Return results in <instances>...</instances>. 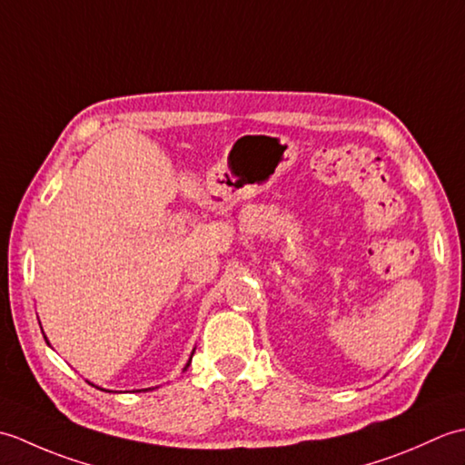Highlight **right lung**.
Returning a JSON list of instances; mask_svg holds the SVG:
<instances>
[{"label":"right lung","mask_w":465,"mask_h":465,"mask_svg":"<svg viewBox=\"0 0 465 465\" xmlns=\"http://www.w3.org/2000/svg\"><path fill=\"white\" fill-rule=\"evenodd\" d=\"M192 355H193V353H192ZM190 361H192V358H190ZM190 361H187V363H185V368H183V370H187V368H190ZM142 391H145V390H142Z\"/></svg>","instance_id":"add662e5"}]
</instances>
